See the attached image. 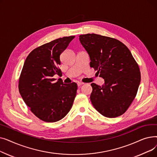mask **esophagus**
<instances>
[{
    "label": "esophagus",
    "instance_id": "obj_1",
    "mask_svg": "<svg viewBox=\"0 0 157 157\" xmlns=\"http://www.w3.org/2000/svg\"><path fill=\"white\" fill-rule=\"evenodd\" d=\"M77 84H78V86H81L82 85H83L84 83H82V82H78Z\"/></svg>",
    "mask_w": 157,
    "mask_h": 157
}]
</instances>
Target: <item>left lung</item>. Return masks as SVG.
Segmentation results:
<instances>
[{"label":"left lung","mask_w":157,"mask_h":157,"mask_svg":"<svg viewBox=\"0 0 157 157\" xmlns=\"http://www.w3.org/2000/svg\"><path fill=\"white\" fill-rule=\"evenodd\" d=\"M89 55L90 65L104 79L102 86L92 83L90 100L104 117L116 118L129 108L141 81L139 65L128 48L120 40L95 34L79 36Z\"/></svg>","instance_id":"1"}]
</instances>
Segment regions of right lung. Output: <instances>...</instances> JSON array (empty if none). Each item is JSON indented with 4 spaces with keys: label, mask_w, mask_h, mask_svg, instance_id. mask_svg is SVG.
Instances as JSON below:
<instances>
[{
    "label": "right lung",
    "mask_w": 157,
    "mask_h": 157,
    "mask_svg": "<svg viewBox=\"0 0 157 157\" xmlns=\"http://www.w3.org/2000/svg\"><path fill=\"white\" fill-rule=\"evenodd\" d=\"M75 36L63 37L32 50L25 61L18 89L24 102L40 120L56 122L71 110L76 95V83L63 84L53 76L61 73L60 56Z\"/></svg>",
    "instance_id": "obj_1"
}]
</instances>
